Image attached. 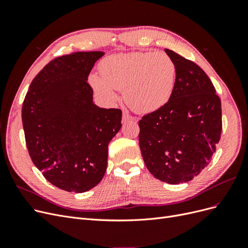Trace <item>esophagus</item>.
<instances>
[{"mask_svg":"<svg viewBox=\"0 0 248 248\" xmlns=\"http://www.w3.org/2000/svg\"><path fill=\"white\" fill-rule=\"evenodd\" d=\"M136 121V118L134 117H132V116H130L128 112L127 111H123V115H122V122L123 123H125V122H127V121Z\"/></svg>","mask_w":248,"mask_h":248,"instance_id":"obj_1","label":"esophagus"}]
</instances>
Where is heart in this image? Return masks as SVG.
I'll list each match as a JSON object with an SVG mask.
<instances>
[{
	"instance_id": "heart-1",
	"label": "heart",
	"mask_w": 248,
	"mask_h": 248,
	"mask_svg": "<svg viewBox=\"0 0 248 248\" xmlns=\"http://www.w3.org/2000/svg\"><path fill=\"white\" fill-rule=\"evenodd\" d=\"M101 78L89 81L104 100L114 102V89L123 90L128 107L140 114L158 110L170 101L176 82V65L164 52L145 51L109 56L99 65Z\"/></svg>"
}]
</instances>
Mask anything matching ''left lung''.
<instances>
[{
	"instance_id": "left-lung-1",
	"label": "left lung",
	"mask_w": 248,
	"mask_h": 248,
	"mask_svg": "<svg viewBox=\"0 0 248 248\" xmlns=\"http://www.w3.org/2000/svg\"><path fill=\"white\" fill-rule=\"evenodd\" d=\"M164 51L176 65L174 93L166 106L140 120L139 140L149 171L162 182L180 184L211 161L221 134V102L200 66Z\"/></svg>"
}]
</instances>
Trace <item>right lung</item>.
Masks as SVG:
<instances>
[{"instance_id":"right-lung-1","label":"right lung","mask_w":248,"mask_h":248,"mask_svg":"<svg viewBox=\"0 0 248 248\" xmlns=\"http://www.w3.org/2000/svg\"><path fill=\"white\" fill-rule=\"evenodd\" d=\"M103 51L56 58L37 74L22 103L30 157L49 183L81 193L98 184L108 144L121 128L122 111L93 102L88 77Z\"/></svg>"}]
</instances>
